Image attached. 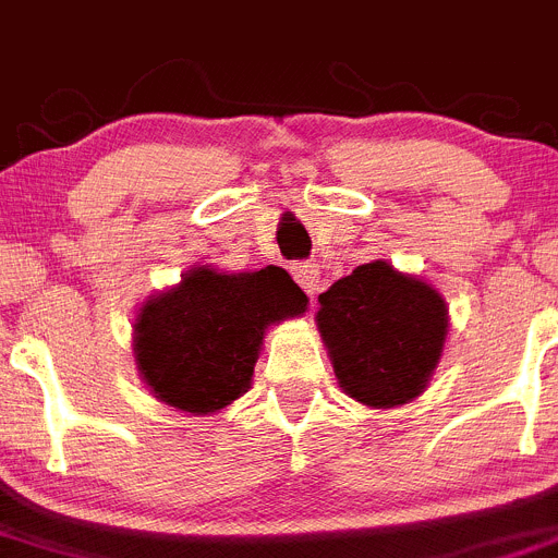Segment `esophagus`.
Wrapping results in <instances>:
<instances>
[{
	"instance_id": "34e87169",
	"label": "esophagus",
	"mask_w": 558,
	"mask_h": 558,
	"mask_svg": "<svg viewBox=\"0 0 558 558\" xmlns=\"http://www.w3.org/2000/svg\"><path fill=\"white\" fill-rule=\"evenodd\" d=\"M291 278L298 280L305 289V294H314L319 289V267L316 264H308V260H300V264H291Z\"/></svg>"
}]
</instances>
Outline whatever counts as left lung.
<instances>
[{"instance_id": "8db88e82", "label": "left lung", "mask_w": 558, "mask_h": 558, "mask_svg": "<svg viewBox=\"0 0 558 558\" xmlns=\"http://www.w3.org/2000/svg\"><path fill=\"white\" fill-rule=\"evenodd\" d=\"M316 323L341 389L389 409L428 384L448 336V308L434 286L373 260L319 294Z\"/></svg>"}]
</instances>
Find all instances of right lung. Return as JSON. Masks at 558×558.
Segmentation results:
<instances>
[{
	"mask_svg": "<svg viewBox=\"0 0 558 558\" xmlns=\"http://www.w3.org/2000/svg\"><path fill=\"white\" fill-rule=\"evenodd\" d=\"M289 272L225 275L197 267L178 289L149 300L135 323V364L155 398L208 414L250 389L269 323L305 311Z\"/></svg>",
	"mask_w": 558,
	"mask_h": 558,
	"instance_id": "add662e5",
	"label": "right lung"
}]
</instances>
